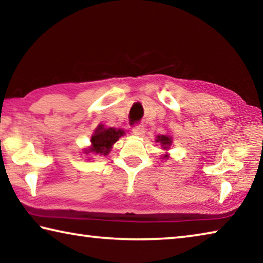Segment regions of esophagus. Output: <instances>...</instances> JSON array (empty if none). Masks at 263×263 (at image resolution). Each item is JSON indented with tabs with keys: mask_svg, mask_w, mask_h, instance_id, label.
<instances>
[{
	"mask_svg": "<svg viewBox=\"0 0 263 263\" xmlns=\"http://www.w3.org/2000/svg\"><path fill=\"white\" fill-rule=\"evenodd\" d=\"M132 131H133V135H135V136L141 137L145 133V128H144V126H141V125H137V126L133 127Z\"/></svg>",
	"mask_w": 263,
	"mask_h": 263,
	"instance_id": "34e87169",
	"label": "esophagus"
}]
</instances>
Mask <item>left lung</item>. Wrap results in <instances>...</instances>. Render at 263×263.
<instances>
[{"instance_id": "1", "label": "left lung", "mask_w": 263, "mask_h": 263, "mask_svg": "<svg viewBox=\"0 0 263 263\" xmlns=\"http://www.w3.org/2000/svg\"><path fill=\"white\" fill-rule=\"evenodd\" d=\"M157 142H160L161 147L163 151H166V153L162 154V159H168L169 158V153L167 151L171 148V146L173 144V137L171 135H159L157 136V139H155Z\"/></svg>"}]
</instances>
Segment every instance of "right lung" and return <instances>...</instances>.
I'll list each match as a JSON object with an SVG mask.
<instances>
[{
  "label": "right lung",
  "mask_w": 263,
  "mask_h": 263,
  "mask_svg": "<svg viewBox=\"0 0 263 263\" xmlns=\"http://www.w3.org/2000/svg\"><path fill=\"white\" fill-rule=\"evenodd\" d=\"M124 135H125V131L123 128L105 127L103 124H100L91 135V145L88 148H84L83 153L87 155H108L115 142Z\"/></svg>",
  "instance_id": "obj_1"
}]
</instances>
